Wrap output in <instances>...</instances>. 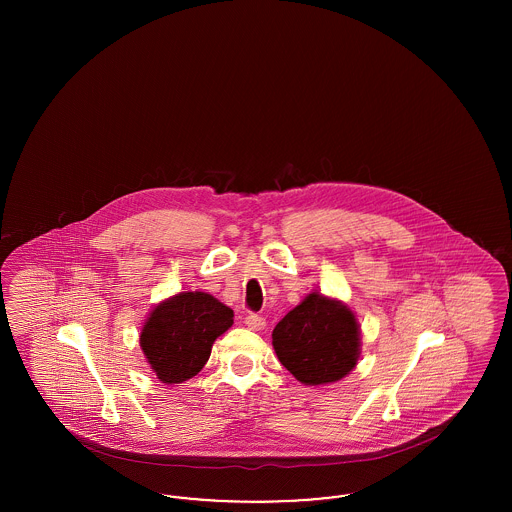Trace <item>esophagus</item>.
Returning <instances> with one entry per match:
<instances>
[{
  "label": "esophagus",
  "instance_id": "1",
  "mask_svg": "<svg viewBox=\"0 0 512 512\" xmlns=\"http://www.w3.org/2000/svg\"><path fill=\"white\" fill-rule=\"evenodd\" d=\"M244 322L249 330H263V328L267 326L265 317H261V315H257V313H249V315L245 317Z\"/></svg>",
  "mask_w": 512,
  "mask_h": 512
}]
</instances>
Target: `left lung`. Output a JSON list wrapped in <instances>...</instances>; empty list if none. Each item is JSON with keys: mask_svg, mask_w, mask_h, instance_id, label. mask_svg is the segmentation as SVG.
Listing matches in <instances>:
<instances>
[{"mask_svg": "<svg viewBox=\"0 0 512 512\" xmlns=\"http://www.w3.org/2000/svg\"><path fill=\"white\" fill-rule=\"evenodd\" d=\"M359 343L355 315L320 293L307 295L272 332L280 363L307 386L338 382L349 374L359 359Z\"/></svg>", "mask_w": 512, "mask_h": 512, "instance_id": "1", "label": "left lung"}]
</instances>
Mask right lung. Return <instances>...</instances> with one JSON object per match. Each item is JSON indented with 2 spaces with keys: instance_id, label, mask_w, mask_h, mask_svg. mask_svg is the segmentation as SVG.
<instances>
[{
  "instance_id": "1",
  "label": "right lung",
  "mask_w": 512,
  "mask_h": 512,
  "mask_svg": "<svg viewBox=\"0 0 512 512\" xmlns=\"http://www.w3.org/2000/svg\"><path fill=\"white\" fill-rule=\"evenodd\" d=\"M234 313L203 292L178 293L153 309L140 336L142 351L157 378L180 384L205 366L213 341L224 334Z\"/></svg>"
}]
</instances>
